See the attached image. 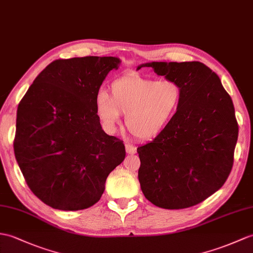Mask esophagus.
Masks as SVG:
<instances>
[{
	"instance_id": "esophagus-1",
	"label": "esophagus",
	"mask_w": 253,
	"mask_h": 253,
	"mask_svg": "<svg viewBox=\"0 0 253 253\" xmlns=\"http://www.w3.org/2000/svg\"><path fill=\"white\" fill-rule=\"evenodd\" d=\"M125 148H126V153H127V154H136L137 149L134 148L133 145L129 144V143H126V144H125Z\"/></svg>"
}]
</instances>
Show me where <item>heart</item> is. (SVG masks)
<instances>
[{
  "label": "heart",
  "instance_id": "b5f03b06",
  "mask_svg": "<svg viewBox=\"0 0 253 253\" xmlns=\"http://www.w3.org/2000/svg\"><path fill=\"white\" fill-rule=\"evenodd\" d=\"M181 95V87L174 81L126 74L110 84V96L104 90L97 93L95 109L105 130L115 131L122 113H125L129 132L138 139L149 140L171 122Z\"/></svg>",
  "mask_w": 253,
  "mask_h": 253
}]
</instances>
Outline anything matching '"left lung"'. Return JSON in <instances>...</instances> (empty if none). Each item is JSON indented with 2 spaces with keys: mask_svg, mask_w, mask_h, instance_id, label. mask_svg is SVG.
I'll use <instances>...</instances> for the list:
<instances>
[{
  "mask_svg": "<svg viewBox=\"0 0 253 253\" xmlns=\"http://www.w3.org/2000/svg\"><path fill=\"white\" fill-rule=\"evenodd\" d=\"M142 67L177 82L182 95L167 127L137 149L141 190L160 208L195 206L221 189L232 170L238 138L232 98L219 76L199 61Z\"/></svg>",
  "mask_w": 253,
  "mask_h": 253,
  "instance_id": "left-lung-1",
  "label": "left lung"
}]
</instances>
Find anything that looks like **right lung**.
Listing matches in <instances>:
<instances>
[{
  "mask_svg": "<svg viewBox=\"0 0 253 253\" xmlns=\"http://www.w3.org/2000/svg\"><path fill=\"white\" fill-rule=\"evenodd\" d=\"M116 57L88 56L49 63L17 109L15 157L32 193L49 207H91L124 161L123 141L103 131L95 97Z\"/></svg>",
  "mask_w": 253,
  "mask_h": 253,
  "instance_id": "add662e5",
  "label": "right lung"
}]
</instances>
